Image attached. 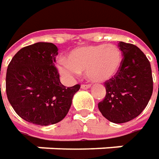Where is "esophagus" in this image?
<instances>
[{"label":"esophagus","instance_id":"esophagus-1","mask_svg":"<svg viewBox=\"0 0 159 159\" xmlns=\"http://www.w3.org/2000/svg\"><path fill=\"white\" fill-rule=\"evenodd\" d=\"M91 88L90 85H81V89H89Z\"/></svg>","mask_w":159,"mask_h":159}]
</instances>
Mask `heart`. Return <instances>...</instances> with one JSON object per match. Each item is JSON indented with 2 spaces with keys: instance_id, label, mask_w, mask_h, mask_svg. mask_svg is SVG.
Returning <instances> with one entry per match:
<instances>
[{
  "instance_id": "1",
  "label": "heart",
  "mask_w": 159,
  "mask_h": 159,
  "mask_svg": "<svg viewBox=\"0 0 159 159\" xmlns=\"http://www.w3.org/2000/svg\"><path fill=\"white\" fill-rule=\"evenodd\" d=\"M122 60V52L115 45H88L71 49L66 57V61H59L57 69L68 79L85 70L89 80L101 83L112 79L118 73Z\"/></svg>"
}]
</instances>
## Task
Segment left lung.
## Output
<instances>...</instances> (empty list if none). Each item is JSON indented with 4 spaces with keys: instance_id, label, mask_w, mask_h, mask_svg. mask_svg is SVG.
<instances>
[{
    "instance_id": "1",
    "label": "left lung",
    "mask_w": 159,
    "mask_h": 159,
    "mask_svg": "<svg viewBox=\"0 0 159 159\" xmlns=\"http://www.w3.org/2000/svg\"><path fill=\"white\" fill-rule=\"evenodd\" d=\"M119 46L124 57L120 69L105 82V98L98 103L102 115L116 124L139 116L153 91L151 67L144 53L130 43L119 41Z\"/></svg>"
}]
</instances>
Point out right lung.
Listing matches in <instances>:
<instances>
[{
  "mask_svg": "<svg viewBox=\"0 0 159 159\" xmlns=\"http://www.w3.org/2000/svg\"><path fill=\"white\" fill-rule=\"evenodd\" d=\"M57 50L53 43L37 42L21 48L8 66V100L20 118L34 125H53L64 119L80 89L60 82L55 67Z\"/></svg>",
  "mask_w": 159,
  "mask_h": 159,
  "instance_id": "1",
  "label": "right lung"
}]
</instances>
